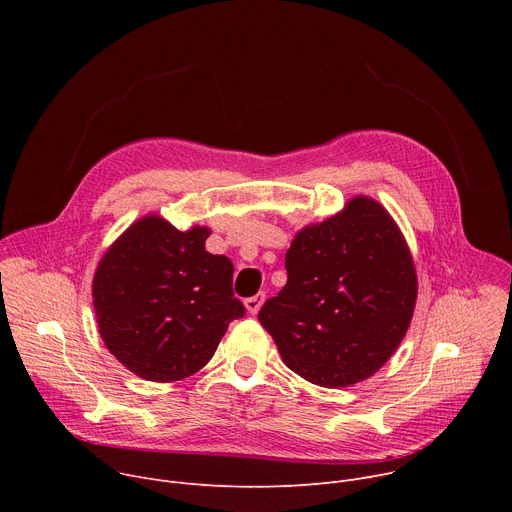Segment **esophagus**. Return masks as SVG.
Instances as JSON below:
<instances>
[{
  "label": "esophagus",
  "mask_w": 512,
  "mask_h": 512,
  "mask_svg": "<svg viewBox=\"0 0 512 512\" xmlns=\"http://www.w3.org/2000/svg\"><path fill=\"white\" fill-rule=\"evenodd\" d=\"M263 302H265V294H263V291H259L257 296H253V298H247V300H245V308H247V312H249L251 316H255V314L261 310Z\"/></svg>",
  "instance_id": "34e87169"
}]
</instances>
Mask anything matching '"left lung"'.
<instances>
[{
    "mask_svg": "<svg viewBox=\"0 0 512 512\" xmlns=\"http://www.w3.org/2000/svg\"><path fill=\"white\" fill-rule=\"evenodd\" d=\"M285 269L287 283L259 310L285 367L328 389L373 377L405 338L417 302L415 263L387 208L350 198L298 231Z\"/></svg>",
    "mask_w": 512,
    "mask_h": 512,
    "instance_id": "8db88e82",
    "label": "left lung"
}]
</instances>
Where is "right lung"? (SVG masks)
I'll use <instances>...</instances> for the list:
<instances>
[{"mask_svg": "<svg viewBox=\"0 0 512 512\" xmlns=\"http://www.w3.org/2000/svg\"><path fill=\"white\" fill-rule=\"evenodd\" d=\"M208 237V227L178 231L160 214H145L97 265L99 334L139 379L174 383L198 373L245 314L233 296V263L206 251Z\"/></svg>", "mask_w": 512, "mask_h": 512, "instance_id": "1", "label": "right lung"}]
</instances>
